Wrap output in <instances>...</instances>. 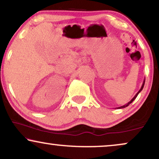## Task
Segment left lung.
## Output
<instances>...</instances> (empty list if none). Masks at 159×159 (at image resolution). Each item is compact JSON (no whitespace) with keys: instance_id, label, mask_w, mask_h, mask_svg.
I'll return each instance as SVG.
<instances>
[{"instance_id":"left-lung-1","label":"left lung","mask_w":159,"mask_h":159,"mask_svg":"<svg viewBox=\"0 0 159 159\" xmlns=\"http://www.w3.org/2000/svg\"><path fill=\"white\" fill-rule=\"evenodd\" d=\"M145 80H144V81H143V84H142V86H141V88L140 89V90H139V91H138V92L136 93V95H134V98H132V99L131 100V101H130L129 102H128V103H127V104H125V105H124V106H120V107H118V108H125V107H127V106H129L130 103H132V101H134V100L136 98H137V96H138V94H139V93H140L141 92V91H142V90H143V87H144V84H145Z\"/></svg>"}]
</instances>
